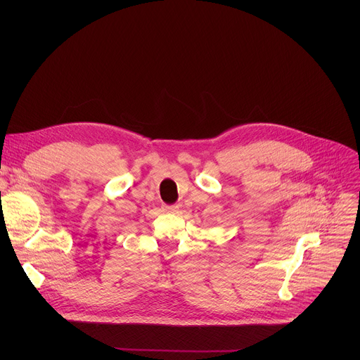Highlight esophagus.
<instances>
[{"mask_svg":"<svg viewBox=\"0 0 360 360\" xmlns=\"http://www.w3.org/2000/svg\"><path fill=\"white\" fill-rule=\"evenodd\" d=\"M162 211L167 214H175L178 211V207L176 205H165V207H162Z\"/></svg>","mask_w":360,"mask_h":360,"instance_id":"obj_1","label":"esophagus"}]
</instances>
